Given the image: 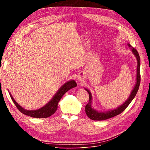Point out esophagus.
Listing matches in <instances>:
<instances>
[{
  "mask_svg": "<svg viewBox=\"0 0 150 150\" xmlns=\"http://www.w3.org/2000/svg\"><path fill=\"white\" fill-rule=\"evenodd\" d=\"M77 78H78V80H80V81H81V80H83V77H82V76H81V75H78V76H77Z\"/></svg>",
  "mask_w": 150,
  "mask_h": 150,
  "instance_id": "obj_1",
  "label": "esophagus"
}]
</instances>
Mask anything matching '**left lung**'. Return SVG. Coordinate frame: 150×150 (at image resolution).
<instances>
[{
    "instance_id": "8db88e82",
    "label": "left lung",
    "mask_w": 150,
    "mask_h": 150,
    "mask_svg": "<svg viewBox=\"0 0 150 150\" xmlns=\"http://www.w3.org/2000/svg\"><path fill=\"white\" fill-rule=\"evenodd\" d=\"M127 45L129 47V49H131L132 53L134 54V55L135 57L136 58L137 62L136 82L134 87V88L132 89L128 98L126 100L122 105H121L120 106L117 107L115 109H111H111L108 110V111H103V112L98 111L92 107V96L91 92L88 89L84 88L85 90L88 92L89 95V100L88 103L86 105V106L85 107V112L89 119H91L93 120H99V121L100 120H105L110 119V118L113 117L114 116H116L117 115L120 114L124 111L126 108L128 107V106L129 105V103L134 99V98L135 97L136 93L139 90L140 83V57H139V54L137 51L134 48H133V47L129 43H128Z\"/></svg>"
}]
</instances>
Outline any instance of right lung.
Segmentation results:
<instances>
[{"label": "right lung", "mask_w": 150, "mask_h": 150, "mask_svg": "<svg viewBox=\"0 0 150 150\" xmlns=\"http://www.w3.org/2000/svg\"><path fill=\"white\" fill-rule=\"evenodd\" d=\"M76 86V83L74 80H71L66 83H65L61 88L58 90V91L54 94L53 98L43 107L38 109L36 110H27L21 106H20L16 101H15L13 96L10 93V96L13 103L15 104L16 106L18 108L19 111H20L22 114L27 115L28 116L34 117V118H47L51 116L53 114L58 108V104L59 100L61 99L62 96L70 89H72Z\"/></svg>", "instance_id": "obj_1"}]
</instances>
